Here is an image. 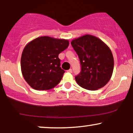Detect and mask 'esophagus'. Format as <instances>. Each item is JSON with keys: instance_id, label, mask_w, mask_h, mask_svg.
Returning a JSON list of instances; mask_svg holds the SVG:
<instances>
[{"instance_id": "34e87169", "label": "esophagus", "mask_w": 133, "mask_h": 133, "mask_svg": "<svg viewBox=\"0 0 133 133\" xmlns=\"http://www.w3.org/2000/svg\"><path fill=\"white\" fill-rule=\"evenodd\" d=\"M67 72H70V73H72V70H71V69H70V70H68V71H67Z\"/></svg>"}]
</instances>
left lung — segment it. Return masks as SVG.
Here are the masks:
<instances>
[{
	"instance_id": "left-lung-1",
	"label": "left lung",
	"mask_w": 133,
	"mask_h": 133,
	"mask_svg": "<svg viewBox=\"0 0 133 133\" xmlns=\"http://www.w3.org/2000/svg\"><path fill=\"white\" fill-rule=\"evenodd\" d=\"M71 44L81 65V71L75 77L77 84L91 91L104 87L111 77L114 69V58L110 48L90 34L72 40Z\"/></svg>"
}]
</instances>
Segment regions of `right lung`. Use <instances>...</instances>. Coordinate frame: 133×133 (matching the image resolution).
I'll return each instance as SVG.
<instances>
[{
    "label": "right lung",
    "instance_id": "add662e5",
    "mask_svg": "<svg viewBox=\"0 0 133 133\" xmlns=\"http://www.w3.org/2000/svg\"><path fill=\"white\" fill-rule=\"evenodd\" d=\"M69 41L42 36L25 46L21 56L23 77L36 90L53 88L61 81L65 71L61 68L59 54L68 48Z\"/></svg>",
    "mask_w": 133,
    "mask_h": 133
}]
</instances>
